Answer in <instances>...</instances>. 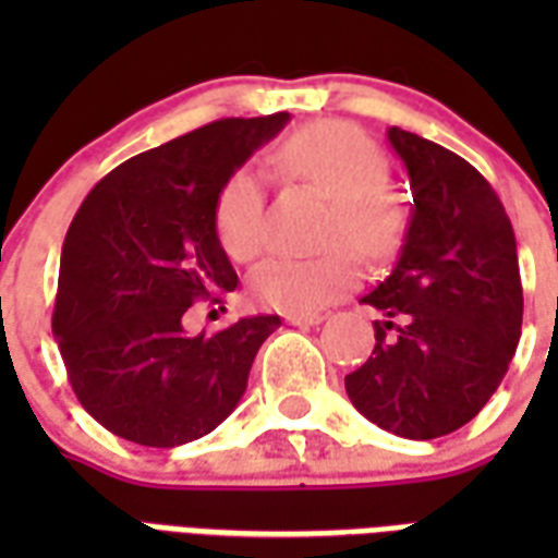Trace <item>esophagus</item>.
<instances>
[{"instance_id":"esophagus-1","label":"esophagus","mask_w":558,"mask_h":558,"mask_svg":"<svg viewBox=\"0 0 558 558\" xmlns=\"http://www.w3.org/2000/svg\"><path fill=\"white\" fill-rule=\"evenodd\" d=\"M287 322L292 324V327H318V324L324 322L322 313H289Z\"/></svg>"}]
</instances>
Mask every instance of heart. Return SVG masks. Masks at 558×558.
Here are the masks:
<instances>
[{
	"instance_id": "1",
	"label": "heart",
	"mask_w": 558,
	"mask_h": 558,
	"mask_svg": "<svg viewBox=\"0 0 558 558\" xmlns=\"http://www.w3.org/2000/svg\"><path fill=\"white\" fill-rule=\"evenodd\" d=\"M289 179L330 199L324 243L348 240L367 257H385L405 231V208L388 187V159L365 133L339 121L304 126L278 150ZM266 196L257 170L240 168L222 182L214 202V228L222 252L252 263L266 243ZM359 280V260L348 245H330L315 257H271L252 275V298L283 313H313Z\"/></svg>"
}]
</instances>
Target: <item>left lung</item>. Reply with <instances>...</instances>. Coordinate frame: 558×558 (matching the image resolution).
<instances>
[{"instance_id": "left-lung-1", "label": "left lung", "mask_w": 558, "mask_h": 558, "mask_svg": "<svg viewBox=\"0 0 558 558\" xmlns=\"http://www.w3.org/2000/svg\"><path fill=\"white\" fill-rule=\"evenodd\" d=\"M411 179V219L379 310L376 348L344 376L350 402L408 440L458 432L489 402L521 339L519 252L498 193L458 153L390 126Z\"/></svg>"}]
</instances>
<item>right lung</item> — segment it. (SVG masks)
<instances>
[{"label": "right lung", "instance_id": "add662e5", "mask_svg": "<svg viewBox=\"0 0 558 558\" xmlns=\"http://www.w3.org/2000/svg\"><path fill=\"white\" fill-rule=\"evenodd\" d=\"M287 124L289 112H275L199 126L118 165L74 214L51 330L81 405L107 432L173 449L214 432L243 399L278 315L214 336H187L182 318L193 301L236 289L214 202Z\"/></svg>", "mask_w": 558, "mask_h": 558}]
</instances>
